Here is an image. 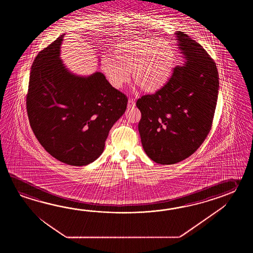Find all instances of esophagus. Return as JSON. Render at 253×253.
I'll return each mask as SVG.
<instances>
[{"label": "esophagus", "instance_id": "34e87169", "mask_svg": "<svg viewBox=\"0 0 253 253\" xmlns=\"http://www.w3.org/2000/svg\"><path fill=\"white\" fill-rule=\"evenodd\" d=\"M127 107L128 108H134L135 107V101L134 99H129L128 103H127Z\"/></svg>", "mask_w": 253, "mask_h": 253}]
</instances>
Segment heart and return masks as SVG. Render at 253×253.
I'll use <instances>...</instances> for the list:
<instances>
[{
    "instance_id": "1",
    "label": "heart",
    "mask_w": 253,
    "mask_h": 253,
    "mask_svg": "<svg viewBox=\"0 0 253 253\" xmlns=\"http://www.w3.org/2000/svg\"><path fill=\"white\" fill-rule=\"evenodd\" d=\"M175 64V51L162 39H139L118 44L113 57L104 56L100 70L116 89L123 88L130 81L148 93L161 90L168 83Z\"/></svg>"
}]
</instances>
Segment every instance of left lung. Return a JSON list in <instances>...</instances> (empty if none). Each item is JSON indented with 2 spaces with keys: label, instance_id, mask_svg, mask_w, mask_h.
Masks as SVG:
<instances>
[{
  "label": "left lung",
  "instance_id": "8db88e82",
  "mask_svg": "<svg viewBox=\"0 0 253 253\" xmlns=\"http://www.w3.org/2000/svg\"><path fill=\"white\" fill-rule=\"evenodd\" d=\"M175 37L184 64L174 68L161 90L136 102L143 148L161 165L183 161L199 148L210 131L219 92L216 64L205 48L182 32Z\"/></svg>",
  "mask_w": 253,
  "mask_h": 253
}]
</instances>
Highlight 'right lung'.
<instances>
[{
  "label": "right lung",
  "instance_id": "right-lung-1",
  "mask_svg": "<svg viewBox=\"0 0 253 253\" xmlns=\"http://www.w3.org/2000/svg\"><path fill=\"white\" fill-rule=\"evenodd\" d=\"M64 34L33 61L27 112L33 133L57 160L90 164L102 154L109 130L126 109L127 98L101 72L76 75L60 59Z\"/></svg>",
  "mask_w": 253,
  "mask_h": 253
}]
</instances>
